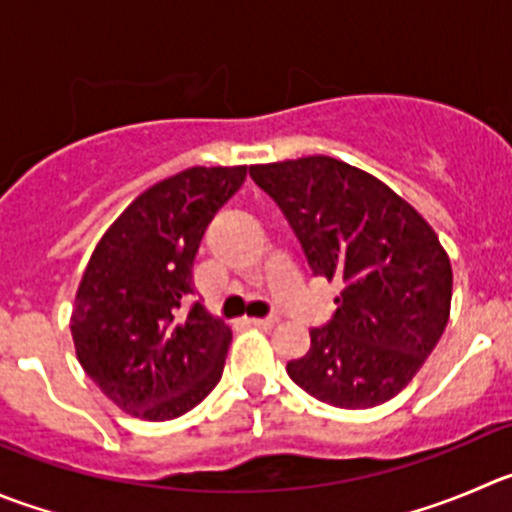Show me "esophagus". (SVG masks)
Instances as JSON below:
<instances>
[{
	"instance_id": "1",
	"label": "esophagus",
	"mask_w": 512,
	"mask_h": 512,
	"mask_svg": "<svg viewBox=\"0 0 512 512\" xmlns=\"http://www.w3.org/2000/svg\"><path fill=\"white\" fill-rule=\"evenodd\" d=\"M253 326H259V329H274L276 324H279V319L276 316H264V319H248Z\"/></svg>"
}]
</instances>
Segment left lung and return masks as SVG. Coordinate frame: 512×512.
<instances>
[{"label": "left lung", "mask_w": 512, "mask_h": 512, "mask_svg": "<svg viewBox=\"0 0 512 512\" xmlns=\"http://www.w3.org/2000/svg\"><path fill=\"white\" fill-rule=\"evenodd\" d=\"M311 271L342 279L329 326L286 364L311 397L367 410L415 379L450 319L452 266L430 223L382 180L329 155L251 165Z\"/></svg>", "instance_id": "1"}]
</instances>
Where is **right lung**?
<instances>
[{"instance_id":"add662e5","label":"right lung","mask_w":512,"mask_h":512,"mask_svg":"<svg viewBox=\"0 0 512 512\" xmlns=\"http://www.w3.org/2000/svg\"><path fill=\"white\" fill-rule=\"evenodd\" d=\"M246 165L188 168L140 193L102 233L70 316L77 362L107 399L150 422L203 402L226 364L231 329L193 294L208 223L241 188Z\"/></svg>"}]
</instances>
